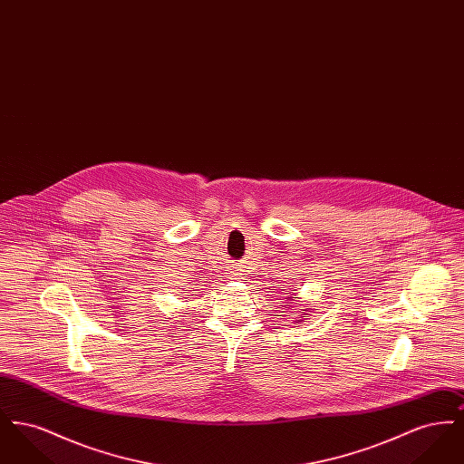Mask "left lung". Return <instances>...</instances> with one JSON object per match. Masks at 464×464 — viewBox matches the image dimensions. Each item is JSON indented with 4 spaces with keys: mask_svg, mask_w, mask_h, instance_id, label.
<instances>
[{
    "mask_svg": "<svg viewBox=\"0 0 464 464\" xmlns=\"http://www.w3.org/2000/svg\"><path fill=\"white\" fill-rule=\"evenodd\" d=\"M285 299H287V301H290V299H292V297H285ZM285 306H287V304H285ZM304 311H308V309H303V311H301V313H303V314H304Z\"/></svg>",
    "mask_w": 464,
    "mask_h": 464,
    "instance_id": "left-lung-1",
    "label": "left lung"
}]
</instances>
